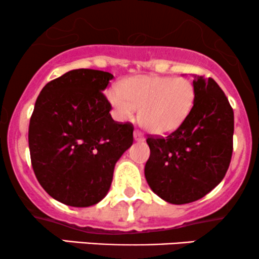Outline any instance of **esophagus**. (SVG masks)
Segmentation results:
<instances>
[{
	"instance_id": "34e87169",
	"label": "esophagus",
	"mask_w": 259,
	"mask_h": 259,
	"mask_svg": "<svg viewBox=\"0 0 259 259\" xmlns=\"http://www.w3.org/2000/svg\"><path fill=\"white\" fill-rule=\"evenodd\" d=\"M134 138H135L136 141H144L145 136H144V134L140 132V130L136 129L135 132H134Z\"/></svg>"
}]
</instances>
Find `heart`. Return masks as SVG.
Wrapping results in <instances>:
<instances>
[{
  "instance_id": "1",
  "label": "heart",
  "mask_w": 259,
  "mask_h": 259,
  "mask_svg": "<svg viewBox=\"0 0 259 259\" xmlns=\"http://www.w3.org/2000/svg\"><path fill=\"white\" fill-rule=\"evenodd\" d=\"M108 99L121 120L139 119L147 130L168 133L179 126L194 105L195 88L189 79L160 75L133 76L113 88Z\"/></svg>"
}]
</instances>
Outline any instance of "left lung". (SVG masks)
Segmentation results:
<instances>
[{
    "instance_id": "8db88e82",
    "label": "left lung",
    "mask_w": 259,
    "mask_h": 259,
    "mask_svg": "<svg viewBox=\"0 0 259 259\" xmlns=\"http://www.w3.org/2000/svg\"><path fill=\"white\" fill-rule=\"evenodd\" d=\"M189 114L165 136L148 135L145 177L154 194L173 204L212 191L227 174L233 154L234 111L212 78L195 76Z\"/></svg>"
}]
</instances>
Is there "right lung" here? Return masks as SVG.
<instances>
[{
	"mask_svg": "<svg viewBox=\"0 0 259 259\" xmlns=\"http://www.w3.org/2000/svg\"><path fill=\"white\" fill-rule=\"evenodd\" d=\"M111 73L75 69L45 85L29 124L36 179L51 197L89 207L105 197L113 170L133 145L134 125L112 119L103 90Z\"/></svg>",
	"mask_w": 259,
	"mask_h": 259,
	"instance_id": "obj_1",
	"label": "right lung"
}]
</instances>
